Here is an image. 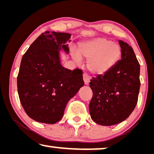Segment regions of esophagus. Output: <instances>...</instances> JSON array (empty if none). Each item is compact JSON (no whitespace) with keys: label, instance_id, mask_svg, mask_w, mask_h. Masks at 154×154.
Here are the masks:
<instances>
[{"label":"esophagus","instance_id":"esophagus-1","mask_svg":"<svg viewBox=\"0 0 154 154\" xmlns=\"http://www.w3.org/2000/svg\"><path fill=\"white\" fill-rule=\"evenodd\" d=\"M83 79H84V81L85 84L88 85L89 84L90 82V77L88 75L86 74V73H84V75H83Z\"/></svg>","mask_w":154,"mask_h":154}]
</instances>
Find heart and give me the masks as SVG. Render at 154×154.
I'll list each match as a JSON object with an SVG mask.
<instances>
[{"label":"heart","mask_w":154,"mask_h":154,"mask_svg":"<svg viewBox=\"0 0 154 154\" xmlns=\"http://www.w3.org/2000/svg\"><path fill=\"white\" fill-rule=\"evenodd\" d=\"M121 55L118 44L103 38L82 41L78 44V52L72 50V57L76 62L81 61V55L88 59L87 66L90 72L103 74L118 62Z\"/></svg>","instance_id":"b5f03b06"}]
</instances>
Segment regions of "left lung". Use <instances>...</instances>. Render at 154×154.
I'll use <instances>...</instances> for the list:
<instances>
[{
	"label": "left lung",
	"mask_w": 154,
	"mask_h": 154,
	"mask_svg": "<svg viewBox=\"0 0 154 154\" xmlns=\"http://www.w3.org/2000/svg\"><path fill=\"white\" fill-rule=\"evenodd\" d=\"M121 60L104 75L90 79L92 98L90 114L95 123L114 125L125 121L137 104L140 90V64L133 48L119 41Z\"/></svg>",
	"instance_id": "1"
}]
</instances>
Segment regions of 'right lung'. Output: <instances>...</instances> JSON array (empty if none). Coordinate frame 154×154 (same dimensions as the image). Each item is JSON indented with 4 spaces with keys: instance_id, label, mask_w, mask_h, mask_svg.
Segmentation results:
<instances>
[{
    "instance_id": "add662e5",
    "label": "right lung",
    "mask_w": 154,
    "mask_h": 154,
    "mask_svg": "<svg viewBox=\"0 0 154 154\" xmlns=\"http://www.w3.org/2000/svg\"><path fill=\"white\" fill-rule=\"evenodd\" d=\"M70 34L45 31L22 58L17 77L20 103L26 114L40 123L54 124L64 115L70 98L84 86L83 71L61 64L59 51L69 52L65 43Z\"/></svg>"
}]
</instances>
